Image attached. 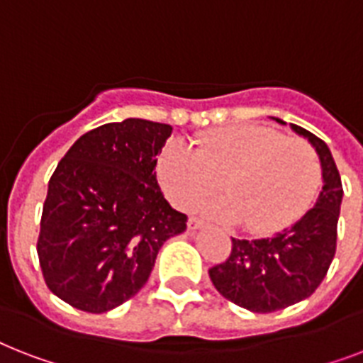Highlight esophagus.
Returning a JSON list of instances; mask_svg holds the SVG:
<instances>
[{"instance_id": "obj_1", "label": "esophagus", "mask_w": 363, "mask_h": 363, "mask_svg": "<svg viewBox=\"0 0 363 363\" xmlns=\"http://www.w3.org/2000/svg\"><path fill=\"white\" fill-rule=\"evenodd\" d=\"M207 224H205L203 220H199V218H196V216H192L190 220H188V228L190 230H201V228H205Z\"/></svg>"}]
</instances>
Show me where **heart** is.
Wrapping results in <instances>:
<instances>
[{
	"instance_id": "1",
	"label": "heart",
	"mask_w": 363,
	"mask_h": 363,
	"mask_svg": "<svg viewBox=\"0 0 363 363\" xmlns=\"http://www.w3.org/2000/svg\"><path fill=\"white\" fill-rule=\"evenodd\" d=\"M158 179L179 209H192L222 186L226 198L203 203L222 222H241L252 233L277 232L303 215L322 181L320 158L309 143L265 125H232L199 139L167 143Z\"/></svg>"
}]
</instances>
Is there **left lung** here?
<instances>
[{
    "instance_id": "8db88e82",
    "label": "left lung",
    "mask_w": 363,
    "mask_h": 363,
    "mask_svg": "<svg viewBox=\"0 0 363 363\" xmlns=\"http://www.w3.org/2000/svg\"><path fill=\"white\" fill-rule=\"evenodd\" d=\"M290 125L309 139L320 158L324 186L315 207L271 238L252 241L232 238V252L226 262L209 269L216 290L252 313H273L309 298L324 281L337 247L343 199L337 165L326 143L301 125Z\"/></svg>"
}]
</instances>
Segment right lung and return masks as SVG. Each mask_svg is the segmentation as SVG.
<instances>
[{
  "label": "right lung",
  "instance_id": "right-lung-1",
  "mask_svg": "<svg viewBox=\"0 0 363 363\" xmlns=\"http://www.w3.org/2000/svg\"><path fill=\"white\" fill-rule=\"evenodd\" d=\"M169 124L125 118L90 130L48 181L37 256L48 290L75 309L107 313L148 281L158 250L186 230L156 162Z\"/></svg>",
  "mask_w": 363,
  "mask_h": 363
}]
</instances>
